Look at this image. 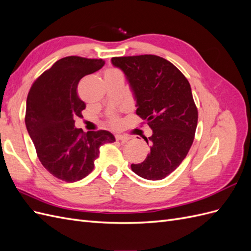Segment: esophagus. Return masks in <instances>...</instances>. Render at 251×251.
Segmentation results:
<instances>
[{
	"instance_id": "obj_1",
	"label": "esophagus",
	"mask_w": 251,
	"mask_h": 251,
	"mask_svg": "<svg viewBox=\"0 0 251 251\" xmlns=\"http://www.w3.org/2000/svg\"><path fill=\"white\" fill-rule=\"evenodd\" d=\"M128 138L127 136H125V135H116V140L117 141H120L121 143H126L128 141Z\"/></svg>"
}]
</instances>
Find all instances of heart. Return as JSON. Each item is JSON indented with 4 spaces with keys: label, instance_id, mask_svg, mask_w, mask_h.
<instances>
[{
    "label": "heart",
    "instance_id": "obj_1",
    "mask_svg": "<svg viewBox=\"0 0 251 251\" xmlns=\"http://www.w3.org/2000/svg\"><path fill=\"white\" fill-rule=\"evenodd\" d=\"M111 124H112L113 126H117L119 125V120H118L116 117H112V118H111Z\"/></svg>",
    "mask_w": 251,
    "mask_h": 251
}]
</instances>
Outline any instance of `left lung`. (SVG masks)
<instances>
[{
  "label": "left lung",
  "mask_w": 251,
  "mask_h": 251,
  "mask_svg": "<svg viewBox=\"0 0 251 251\" xmlns=\"http://www.w3.org/2000/svg\"><path fill=\"white\" fill-rule=\"evenodd\" d=\"M111 62L130 83L136 114L153 130L144 138L150 154L131 169L144 179H164L184 160L195 138L198 110L191 85L177 67L160 56H121Z\"/></svg>",
  "instance_id": "8db88e82"
}]
</instances>
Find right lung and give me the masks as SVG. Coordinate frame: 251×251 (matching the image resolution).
Listing matches in <instances>:
<instances>
[{
    "label": "right lung",
    "instance_id": "1",
    "mask_svg": "<svg viewBox=\"0 0 251 251\" xmlns=\"http://www.w3.org/2000/svg\"><path fill=\"white\" fill-rule=\"evenodd\" d=\"M103 65V59L60 58L37 77L27 96L25 124L37 157L53 176L69 183L87 177L100 148L115 141L108 131L83 133L74 126V117L86 109L77 94L78 82Z\"/></svg>",
    "mask_w": 251,
    "mask_h": 251
}]
</instances>
